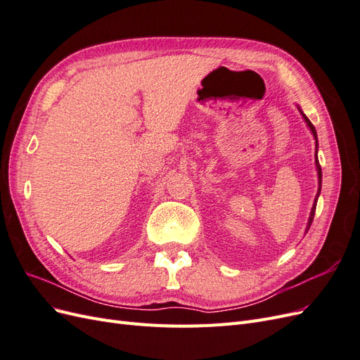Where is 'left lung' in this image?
<instances>
[{"mask_svg": "<svg viewBox=\"0 0 360 360\" xmlns=\"http://www.w3.org/2000/svg\"><path fill=\"white\" fill-rule=\"evenodd\" d=\"M299 111H300V114H302V117H303V120L304 122H307V124H308V127L311 129V132H312V135H314V138H315V167H317V174H319V191H317V197H315V200H314V205H312V209H311V214H309V219H308V225H307V233H308V230H309V226H311V224H312V221H314V214H315V207H317V201H319V197H320V192H321V167H320V162H319V158H317V147H319V139H317V130H315V127H314V124L309 122V118L303 114V111L300 110L299 108Z\"/></svg>", "mask_w": 360, "mask_h": 360, "instance_id": "obj_1", "label": "left lung"}]
</instances>
